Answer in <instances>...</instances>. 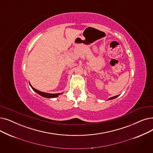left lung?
<instances>
[{"label":"left lung","instance_id":"obj_1","mask_svg":"<svg viewBox=\"0 0 153 153\" xmlns=\"http://www.w3.org/2000/svg\"><path fill=\"white\" fill-rule=\"evenodd\" d=\"M118 96H114V97H111V98H109V100H110V99H114V98H116V97H117Z\"/></svg>","mask_w":153,"mask_h":153}]
</instances>
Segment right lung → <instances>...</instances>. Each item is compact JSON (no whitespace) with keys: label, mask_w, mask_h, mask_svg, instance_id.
<instances>
[{"label":"right lung","mask_w":153,"mask_h":153,"mask_svg":"<svg viewBox=\"0 0 153 153\" xmlns=\"http://www.w3.org/2000/svg\"><path fill=\"white\" fill-rule=\"evenodd\" d=\"M30 87L32 88V89L34 90L35 92H36L37 94H39V95H41L44 97H48V98H53V97H58L59 95L61 94L62 93H58V94H49V93H46V92H41L40 91H38L36 89H34V88L32 87V86L30 84Z\"/></svg>","instance_id":"1"}]
</instances>
